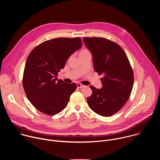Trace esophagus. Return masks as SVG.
Segmentation results:
<instances>
[{
    "label": "esophagus",
    "instance_id": "obj_1",
    "mask_svg": "<svg viewBox=\"0 0 160 160\" xmlns=\"http://www.w3.org/2000/svg\"><path fill=\"white\" fill-rule=\"evenodd\" d=\"M77 87H78V88H82V87H84L83 85H82V84L80 83H77Z\"/></svg>",
    "mask_w": 160,
    "mask_h": 160
}]
</instances>
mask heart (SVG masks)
I'll use <instances>...</instances> for the list:
<instances>
[{
  "label": "heart",
  "mask_w": 160,
  "mask_h": 160,
  "mask_svg": "<svg viewBox=\"0 0 160 160\" xmlns=\"http://www.w3.org/2000/svg\"><path fill=\"white\" fill-rule=\"evenodd\" d=\"M87 52H90L87 49H83V50H82L80 52V53H79V55L80 54H85V53H87Z\"/></svg>",
  "instance_id": "b5f03b06"
}]
</instances>
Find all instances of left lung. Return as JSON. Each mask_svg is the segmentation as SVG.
Masks as SVG:
<instances>
[{"label": "left lung", "instance_id": "obj_1", "mask_svg": "<svg viewBox=\"0 0 160 160\" xmlns=\"http://www.w3.org/2000/svg\"><path fill=\"white\" fill-rule=\"evenodd\" d=\"M93 58L95 71L101 78L102 87H90L92 94L87 99L90 108L99 115H113L125 104L130 96L133 73L126 53L120 45L102 37H83Z\"/></svg>", "mask_w": 160, "mask_h": 160}]
</instances>
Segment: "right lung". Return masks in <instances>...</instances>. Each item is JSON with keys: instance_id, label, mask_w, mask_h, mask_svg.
<instances>
[{"instance_id": "obj_1", "label": "right lung", "mask_w": 160, "mask_h": 160, "mask_svg": "<svg viewBox=\"0 0 160 160\" xmlns=\"http://www.w3.org/2000/svg\"><path fill=\"white\" fill-rule=\"evenodd\" d=\"M82 45L79 37H59L41 43L30 53L25 66L22 86L27 98L39 111L54 115L66 107L77 84L58 80V73Z\"/></svg>"}]
</instances>
